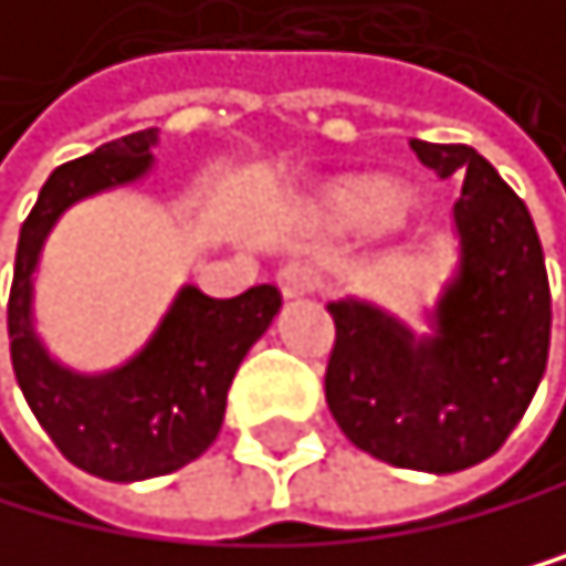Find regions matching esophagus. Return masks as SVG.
Segmentation results:
<instances>
[{"label": "esophagus", "instance_id": "34e87169", "mask_svg": "<svg viewBox=\"0 0 566 566\" xmlns=\"http://www.w3.org/2000/svg\"><path fill=\"white\" fill-rule=\"evenodd\" d=\"M277 289L289 295V300H300V295H310L317 289V274L306 263H285L277 271Z\"/></svg>", "mask_w": 566, "mask_h": 566}]
</instances>
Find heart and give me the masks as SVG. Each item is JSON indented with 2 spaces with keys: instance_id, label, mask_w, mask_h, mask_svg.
Segmentation results:
<instances>
[{
  "instance_id": "obj_1",
  "label": "heart",
  "mask_w": 566,
  "mask_h": 566,
  "mask_svg": "<svg viewBox=\"0 0 566 566\" xmlns=\"http://www.w3.org/2000/svg\"><path fill=\"white\" fill-rule=\"evenodd\" d=\"M338 206L349 217H392L399 210V199L388 192V188H356L338 199Z\"/></svg>"
}]
</instances>
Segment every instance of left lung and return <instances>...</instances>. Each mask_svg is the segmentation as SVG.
Returning <instances> with one entry per match:
<instances>
[{
	"label": "left lung",
	"mask_w": 566,
	"mask_h": 566,
	"mask_svg": "<svg viewBox=\"0 0 566 566\" xmlns=\"http://www.w3.org/2000/svg\"><path fill=\"white\" fill-rule=\"evenodd\" d=\"M439 178L463 174V266L439 335L413 342L364 303H332L327 410L353 446L410 471L453 474L489 460L528 410L549 360V277L524 199L460 142H410Z\"/></svg>",
	"instance_id": "obj_1"
}]
</instances>
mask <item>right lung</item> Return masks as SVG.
I'll return each mask as SVG.
<instances>
[{
    "label": "right lung",
    "mask_w": 566,
    "mask_h": 566,
    "mask_svg": "<svg viewBox=\"0 0 566 566\" xmlns=\"http://www.w3.org/2000/svg\"><path fill=\"white\" fill-rule=\"evenodd\" d=\"M153 145L156 127H145L49 174L20 228L6 306L10 360L31 413L74 468L106 481L170 474L206 453L224 421L234 370L281 306L274 285H256L234 300H213L188 285L156 338L127 367L103 378H81L49 360L31 332L38 249L71 202L135 181L149 167Z\"/></svg>",
    "instance_id": "1"
}]
</instances>
